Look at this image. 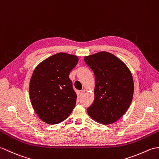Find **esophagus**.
<instances>
[{
	"instance_id": "esophagus-1",
	"label": "esophagus",
	"mask_w": 159,
	"mask_h": 159,
	"mask_svg": "<svg viewBox=\"0 0 159 159\" xmlns=\"http://www.w3.org/2000/svg\"><path fill=\"white\" fill-rule=\"evenodd\" d=\"M80 93H81V95H84V93H85V90H82L80 91Z\"/></svg>"
}]
</instances>
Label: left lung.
<instances>
[{
    "mask_svg": "<svg viewBox=\"0 0 159 159\" xmlns=\"http://www.w3.org/2000/svg\"><path fill=\"white\" fill-rule=\"evenodd\" d=\"M84 61L95 77L94 100L87 109L88 114L101 124H112L125 114L131 103V73L124 62L107 52L85 56Z\"/></svg>",
    "mask_w": 159,
    "mask_h": 159,
    "instance_id": "1",
    "label": "left lung"
}]
</instances>
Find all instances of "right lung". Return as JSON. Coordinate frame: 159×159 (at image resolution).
<instances>
[{
  "instance_id": "right-lung-1",
  "label": "right lung",
  "mask_w": 159,
  "mask_h": 159,
  "mask_svg": "<svg viewBox=\"0 0 159 159\" xmlns=\"http://www.w3.org/2000/svg\"><path fill=\"white\" fill-rule=\"evenodd\" d=\"M78 61L76 56L58 53L41 62L32 75L31 103L39 118L48 124L64 121L75 107L77 94L69 73Z\"/></svg>"
}]
</instances>
